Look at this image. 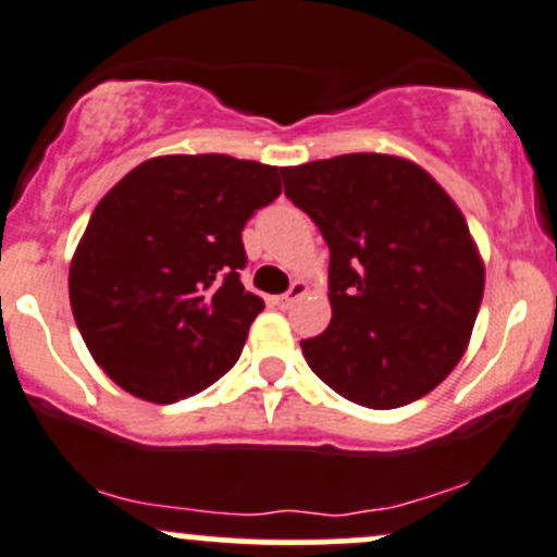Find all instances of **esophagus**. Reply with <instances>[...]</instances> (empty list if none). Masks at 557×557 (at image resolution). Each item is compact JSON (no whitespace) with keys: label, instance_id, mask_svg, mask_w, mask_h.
I'll use <instances>...</instances> for the list:
<instances>
[{"label":"esophagus","instance_id":"obj_1","mask_svg":"<svg viewBox=\"0 0 557 557\" xmlns=\"http://www.w3.org/2000/svg\"><path fill=\"white\" fill-rule=\"evenodd\" d=\"M306 290H309V285H306L304 280H296V283L290 285V290H287L285 296L277 298V306H280V309H290V306L296 304L300 296H306Z\"/></svg>","mask_w":557,"mask_h":557}]
</instances>
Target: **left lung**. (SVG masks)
<instances>
[{
  "label": "left lung",
  "instance_id": "left-lung-1",
  "mask_svg": "<svg viewBox=\"0 0 557 557\" xmlns=\"http://www.w3.org/2000/svg\"><path fill=\"white\" fill-rule=\"evenodd\" d=\"M285 194L330 246V327L300 343L319 380L387 411L432 393L461 361L484 261L458 203L395 154L283 168Z\"/></svg>",
  "mask_w": 557,
  "mask_h": 557
}]
</instances>
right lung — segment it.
I'll return each mask as SVG.
<instances>
[{
	"label": "right lung",
	"mask_w": 557,
	"mask_h": 557,
	"mask_svg": "<svg viewBox=\"0 0 557 557\" xmlns=\"http://www.w3.org/2000/svg\"><path fill=\"white\" fill-rule=\"evenodd\" d=\"M280 194L277 168L227 154L151 157L107 190L67 283L83 343L114 385L175 403L233 369L264 309L240 283V230Z\"/></svg>",
	"instance_id": "1"
}]
</instances>
